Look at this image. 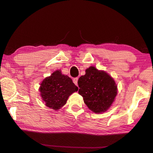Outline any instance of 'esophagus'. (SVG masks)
<instances>
[{"label": "esophagus", "instance_id": "1", "mask_svg": "<svg viewBox=\"0 0 153 153\" xmlns=\"http://www.w3.org/2000/svg\"><path fill=\"white\" fill-rule=\"evenodd\" d=\"M78 78H73V83H74V84H75L76 85H78Z\"/></svg>", "mask_w": 153, "mask_h": 153}]
</instances>
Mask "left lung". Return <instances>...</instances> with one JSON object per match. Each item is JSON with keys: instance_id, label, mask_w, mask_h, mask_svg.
<instances>
[{"instance_id": "1", "label": "left lung", "mask_w": 153, "mask_h": 153, "mask_svg": "<svg viewBox=\"0 0 153 153\" xmlns=\"http://www.w3.org/2000/svg\"><path fill=\"white\" fill-rule=\"evenodd\" d=\"M78 93L92 112L99 114L106 112L113 103L117 94V87L107 73L91 66L85 75L78 80Z\"/></svg>"}]
</instances>
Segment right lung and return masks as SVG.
<instances>
[{"label": "right lung", "instance_id": "1", "mask_svg": "<svg viewBox=\"0 0 153 153\" xmlns=\"http://www.w3.org/2000/svg\"><path fill=\"white\" fill-rule=\"evenodd\" d=\"M40 85V95L45 105L55 110L62 107L69 96L78 89L71 78L63 75L61 70L55 71L45 78Z\"/></svg>", "mask_w": 153, "mask_h": 153}]
</instances>
